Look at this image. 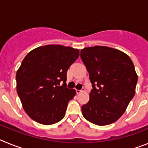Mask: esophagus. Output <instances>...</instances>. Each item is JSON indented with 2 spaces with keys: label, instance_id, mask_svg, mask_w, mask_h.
<instances>
[{
  "label": "esophagus",
  "instance_id": "obj_1",
  "mask_svg": "<svg viewBox=\"0 0 148 148\" xmlns=\"http://www.w3.org/2000/svg\"><path fill=\"white\" fill-rule=\"evenodd\" d=\"M75 91H76L77 94H79V93H81V92H82V90H78V89H76V90H75Z\"/></svg>",
  "mask_w": 148,
  "mask_h": 148
}]
</instances>
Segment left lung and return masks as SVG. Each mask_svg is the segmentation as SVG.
Listing matches in <instances>:
<instances>
[{
  "label": "left lung",
  "mask_w": 148,
  "mask_h": 148,
  "mask_svg": "<svg viewBox=\"0 0 148 148\" xmlns=\"http://www.w3.org/2000/svg\"><path fill=\"white\" fill-rule=\"evenodd\" d=\"M92 89L90 100L82 106L84 117L104 126L122 116L135 95L138 76L130 57L121 51L95 46L81 50Z\"/></svg>",
  "instance_id": "8db88e82"
}]
</instances>
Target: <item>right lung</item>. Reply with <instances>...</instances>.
<instances>
[{
    "instance_id": "right-lung-1",
    "label": "right lung",
    "mask_w": 148,
    "mask_h": 148,
    "mask_svg": "<svg viewBox=\"0 0 148 148\" xmlns=\"http://www.w3.org/2000/svg\"><path fill=\"white\" fill-rule=\"evenodd\" d=\"M78 56V49L61 45L43 46L26 56L16 73L17 92L34 121L49 125L64 117L76 94L66 87V73Z\"/></svg>"
}]
</instances>
